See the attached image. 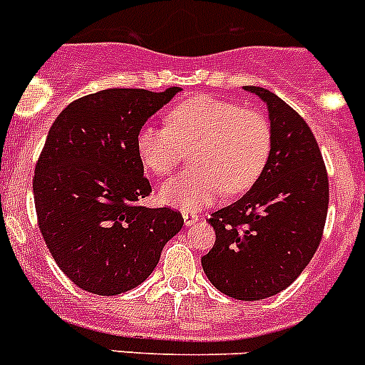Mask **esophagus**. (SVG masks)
Segmentation results:
<instances>
[{"mask_svg": "<svg viewBox=\"0 0 365 365\" xmlns=\"http://www.w3.org/2000/svg\"><path fill=\"white\" fill-rule=\"evenodd\" d=\"M182 219H185L186 226H192L193 222H197V220H199V215L193 212H182Z\"/></svg>", "mask_w": 365, "mask_h": 365, "instance_id": "1", "label": "esophagus"}]
</instances>
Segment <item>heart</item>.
Instances as JSON below:
<instances>
[{"label":"heart","instance_id":"obj_1","mask_svg":"<svg viewBox=\"0 0 365 365\" xmlns=\"http://www.w3.org/2000/svg\"><path fill=\"white\" fill-rule=\"evenodd\" d=\"M272 145V126L262 113L213 96L177 103L166 113V126L145 125L135 135L137 155L153 175L172 173L193 148L192 168L159 193L185 210L210 205L224 192H248L266 170Z\"/></svg>","mask_w":365,"mask_h":365}]
</instances>
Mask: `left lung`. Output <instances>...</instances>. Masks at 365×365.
I'll return each instance as SVG.
<instances>
[{
    "mask_svg": "<svg viewBox=\"0 0 365 365\" xmlns=\"http://www.w3.org/2000/svg\"><path fill=\"white\" fill-rule=\"evenodd\" d=\"M244 90L267 105L272 153L252 190L212 213L215 244L200 262L220 293L260 300L286 289L315 255L326 224L329 180L315 135L300 113L269 90Z\"/></svg>",
    "mask_w": 365,
    "mask_h": 365,
    "instance_id": "1",
    "label": "left lung"
}]
</instances>
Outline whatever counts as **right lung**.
<instances>
[{"instance_id": "obj_1", "label": "right lung", "mask_w": 365, "mask_h": 365, "mask_svg": "<svg viewBox=\"0 0 365 365\" xmlns=\"http://www.w3.org/2000/svg\"><path fill=\"white\" fill-rule=\"evenodd\" d=\"M108 88L70 103L50 126L34 172L38 226L76 286L119 295L148 279L182 228L172 208H146L152 192L135 135L179 92Z\"/></svg>"}]
</instances>
